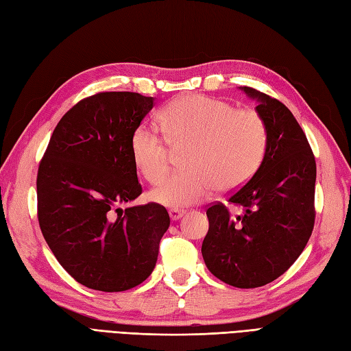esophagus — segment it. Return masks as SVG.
<instances>
[{"instance_id":"1","label":"esophagus","mask_w":351,"mask_h":351,"mask_svg":"<svg viewBox=\"0 0 351 351\" xmlns=\"http://www.w3.org/2000/svg\"><path fill=\"white\" fill-rule=\"evenodd\" d=\"M184 213H185V210H181V209H170V210H169L170 219H172V221L181 219V218L184 217Z\"/></svg>"}]
</instances>
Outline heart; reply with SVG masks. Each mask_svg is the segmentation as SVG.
<instances>
[{"label":"heart","instance_id":"heart-1","mask_svg":"<svg viewBox=\"0 0 351 351\" xmlns=\"http://www.w3.org/2000/svg\"><path fill=\"white\" fill-rule=\"evenodd\" d=\"M165 138L138 125L130 138L134 167L149 184H158L170 169L173 151H184V172L154 188L148 199L181 209L245 185L261 166L267 128L254 110H234L226 101L202 95L179 97L160 114Z\"/></svg>","mask_w":351,"mask_h":351}]
</instances>
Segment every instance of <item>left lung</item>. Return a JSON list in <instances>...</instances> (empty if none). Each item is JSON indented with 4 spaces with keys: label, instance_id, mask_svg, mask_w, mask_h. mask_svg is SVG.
Returning a JSON list of instances; mask_svg holds the SVG:
<instances>
[{
    "label": "left lung",
    "instance_id": "8db88e82",
    "mask_svg": "<svg viewBox=\"0 0 351 351\" xmlns=\"http://www.w3.org/2000/svg\"><path fill=\"white\" fill-rule=\"evenodd\" d=\"M256 99L267 128L261 166L227 202L210 204L209 231L202 255L209 271L223 283L252 289L271 283L301 255L314 227L316 160L293 114L277 99L241 87Z\"/></svg>",
    "mask_w": 351,
    "mask_h": 351
}]
</instances>
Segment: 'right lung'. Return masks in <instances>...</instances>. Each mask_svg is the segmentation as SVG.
Instances as JSON below:
<instances>
[{
    "mask_svg": "<svg viewBox=\"0 0 351 351\" xmlns=\"http://www.w3.org/2000/svg\"><path fill=\"white\" fill-rule=\"evenodd\" d=\"M154 97L101 92L53 132L37 175L38 222L53 255L90 289L121 292L152 273L170 226L165 206L121 209L142 193L130 138Z\"/></svg>",
    "mask_w": 351,
    "mask_h": 351,
    "instance_id": "obj_1",
    "label": "right lung"
}]
</instances>
